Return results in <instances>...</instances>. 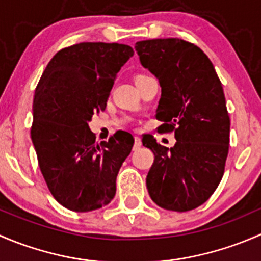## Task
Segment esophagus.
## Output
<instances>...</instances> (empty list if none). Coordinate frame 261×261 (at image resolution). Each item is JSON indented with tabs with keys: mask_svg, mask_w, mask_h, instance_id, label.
<instances>
[{
	"mask_svg": "<svg viewBox=\"0 0 261 261\" xmlns=\"http://www.w3.org/2000/svg\"><path fill=\"white\" fill-rule=\"evenodd\" d=\"M141 145H143V143H141V139L140 138H135V143H134V150H138Z\"/></svg>",
	"mask_w": 261,
	"mask_h": 261,
	"instance_id": "34e87169",
	"label": "esophagus"
}]
</instances>
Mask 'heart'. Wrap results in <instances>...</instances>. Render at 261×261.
Returning a JSON list of instances; mask_svg holds the SVG:
<instances>
[{
  "mask_svg": "<svg viewBox=\"0 0 261 261\" xmlns=\"http://www.w3.org/2000/svg\"><path fill=\"white\" fill-rule=\"evenodd\" d=\"M145 77H147V75H145V74H138L135 77V81H138V80H141V78H145Z\"/></svg>",
  "mask_w": 261,
  "mask_h": 261,
  "instance_id": "b5f03b06",
  "label": "heart"
}]
</instances>
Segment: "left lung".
<instances>
[{
  "mask_svg": "<svg viewBox=\"0 0 261 261\" xmlns=\"http://www.w3.org/2000/svg\"><path fill=\"white\" fill-rule=\"evenodd\" d=\"M135 49L162 87L160 133L174 131L177 139L170 149L152 138L143 141L155 156L147 191L162 208L191 211L212 196L225 170L230 117L222 84L208 57L188 41L152 39L138 41Z\"/></svg>",
  "mask_w": 261,
  "mask_h": 261,
  "instance_id": "1",
  "label": "left lung"
}]
</instances>
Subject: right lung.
Instances as JSON below:
<instances>
[{
    "instance_id": "1",
    "label": "right lung",
    "mask_w": 261,
    "mask_h": 261,
    "mask_svg": "<svg viewBox=\"0 0 261 261\" xmlns=\"http://www.w3.org/2000/svg\"><path fill=\"white\" fill-rule=\"evenodd\" d=\"M133 55L125 44H75L53 57L36 87L31 140L50 193L70 211L98 210L116 194L134 139L116 133L97 144L88 122L105 111L116 75Z\"/></svg>"
}]
</instances>
